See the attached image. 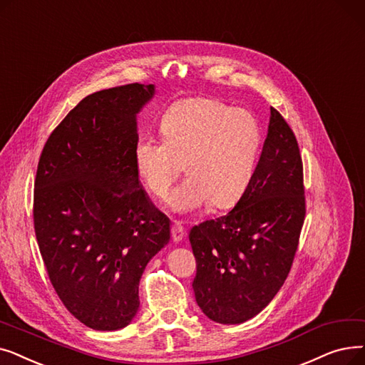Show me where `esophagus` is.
Segmentation results:
<instances>
[{
  "instance_id": "esophagus-1",
  "label": "esophagus",
  "mask_w": 365,
  "mask_h": 365,
  "mask_svg": "<svg viewBox=\"0 0 365 365\" xmlns=\"http://www.w3.org/2000/svg\"><path fill=\"white\" fill-rule=\"evenodd\" d=\"M170 232H172L173 242H181L185 237V230H184L182 225H181V222H178V221H175V222L172 224Z\"/></svg>"
}]
</instances>
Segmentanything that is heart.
<instances>
[{
	"mask_svg": "<svg viewBox=\"0 0 365 365\" xmlns=\"http://www.w3.org/2000/svg\"><path fill=\"white\" fill-rule=\"evenodd\" d=\"M162 140L144 136L133 148V166L148 192L163 199L184 170L188 177L172 192L175 212H193L206 203L233 206L250 187L262 151V128L247 110L210 98L172 106L160 121Z\"/></svg>",
	"mask_w": 365,
	"mask_h": 365,
	"instance_id": "heart-1",
	"label": "heart"
}]
</instances>
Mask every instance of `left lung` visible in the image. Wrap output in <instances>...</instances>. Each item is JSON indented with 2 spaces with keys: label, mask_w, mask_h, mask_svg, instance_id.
Here are the masks:
<instances>
[{
  "label": "left lung",
  "mask_w": 365,
  "mask_h": 365,
  "mask_svg": "<svg viewBox=\"0 0 365 365\" xmlns=\"http://www.w3.org/2000/svg\"><path fill=\"white\" fill-rule=\"evenodd\" d=\"M306 215L303 163L296 135L270 108L254 178L233 210L190 230L203 314L220 324L258 315L284 285Z\"/></svg>",
  "instance_id": "1"
}]
</instances>
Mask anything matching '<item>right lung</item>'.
<instances>
[{
    "label": "right lung",
    "instance_id": "obj_1",
    "mask_svg": "<svg viewBox=\"0 0 365 365\" xmlns=\"http://www.w3.org/2000/svg\"><path fill=\"white\" fill-rule=\"evenodd\" d=\"M153 84L86 96L51 132L34 190V229L50 282L86 327L114 331L140 307L150 259L170 239L133 166L136 114Z\"/></svg>",
    "mask_w": 365,
    "mask_h": 365
}]
</instances>
